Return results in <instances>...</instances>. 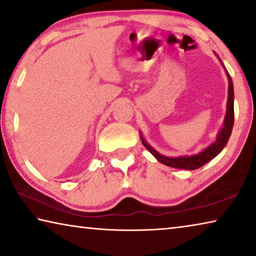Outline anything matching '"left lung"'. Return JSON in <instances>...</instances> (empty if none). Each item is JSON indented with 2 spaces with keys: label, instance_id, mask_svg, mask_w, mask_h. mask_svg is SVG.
<instances>
[{
  "label": "left lung",
  "instance_id": "left-lung-1",
  "mask_svg": "<svg viewBox=\"0 0 256 256\" xmlns=\"http://www.w3.org/2000/svg\"><path fill=\"white\" fill-rule=\"evenodd\" d=\"M227 76H228V102H227V114L226 118H224V124L222 131L219 132L218 136H216V142H214L210 146H208L204 150L196 156H185V157H177V158H170L164 157V156L158 154L154 148L146 144L144 138H141L142 144L148 149L151 154H152L156 158H157L158 162H160L166 166H170L174 168H180V170H198L203 164L209 162L211 159H214L216 154L222 152V150L224 148V146L227 144L229 140V136H230L232 126H234V86H232V76H229L228 71Z\"/></svg>",
  "mask_w": 256,
  "mask_h": 256
}]
</instances>
